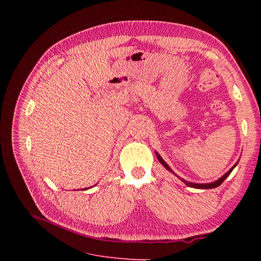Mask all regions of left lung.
Listing matches in <instances>:
<instances>
[{
	"instance_id": "obj_1",
	"label": "left lung",
	"mask_w": 261,
	"mask_h": 261,
	"mask_svg": "<svg viewBox=\"0 0 261 261\" xmlns=\"http://www.w3.org/2000/svg\"><path fill=\"white\" fill-rule=\"evenodd\" d=\"M156 153V156H158V159H159V161H160V163L162 164V165L164 166V167H165L166 169H168L169 171H171L173 174H175L171 169H170V167L167 165V164L165 163V161H164L161 156H160V154L158 153V152H155ZM237 165V163L235 164V166ZM235 166L234 167H231L222 177H220V179H219L218 181H216V182H213V183H208V184H196V183H190V182H187V181H185L184 179H181V177H180V179L187 185V186H189V187H194V188H202V189H207V188H215V187H218V186H220L222 183H223V181L226 179V177L230 174V172L232 171V169H234L235 168Z\"/></svg>"
}]
</instances>
